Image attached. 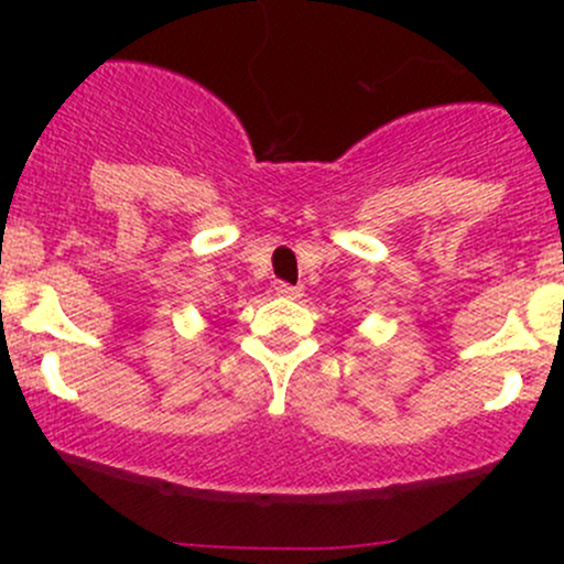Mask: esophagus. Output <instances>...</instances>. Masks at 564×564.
I'll list each match as a JSON object with an SVG mask.
<instances>
[{
    "label": "esophagus",
    "mask_w": 564,
    "mask_h": 564,
    "mask_svg": "<svg viewBox=\"0 0 564 564\" xmlns=\"http://www.w3.org/2000/svg\"><path fill=\"white\" fill-rule=\"evenodd\" d=\"M275 291H278V296H286V300H302L304 296V289L291 286V283H278Z\"/></svg>",
    "instance_id": "esophagus-1"
}]
</instances>
